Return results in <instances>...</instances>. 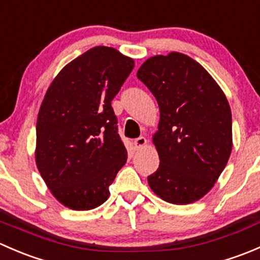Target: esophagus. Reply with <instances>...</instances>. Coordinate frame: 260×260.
Returning a JSON list of instances; mask_svg holds the SVG:
<instances>
[{"mask_svg": "<svg viewBox=\"0 0 260 260\" xmlns=\"http://www.w3.org/2000/svg\"><path fill=\"white\" fill-rule=\"evenodd\" d=\"M147 145V140L145 137H138V138H136L135 140V146H136V148H143V147H145Z\"/></svg>", "mask_w": 260, "mask_h": 260, "instance_id": "34e87169", "label": "esophagus"}]
</instances>
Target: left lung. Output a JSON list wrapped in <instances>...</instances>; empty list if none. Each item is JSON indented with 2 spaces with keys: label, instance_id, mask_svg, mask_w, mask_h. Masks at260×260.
<instances>
[{
  "label": "left lung",
  "instance_id": "8db88e82",
  "mask_svg": "<svg viewBox=\"0 0 260 260\" xmlns=\"http://www.w3.org/2000/svg\"><path fill=\"white\" fill-rule=\"evenodd\" d=\"M137 78L159 107L153 145L159 166L148 185L167 203L200 200L215 185L232 153V111L217 83L181 52L147 59Z\"/></svg>",
  "mask_w": 260,
  "mask_h": 260
}]
</instances>
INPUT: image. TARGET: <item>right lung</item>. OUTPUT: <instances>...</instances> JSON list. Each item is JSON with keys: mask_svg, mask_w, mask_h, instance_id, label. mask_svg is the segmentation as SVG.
I'll return each instance as SVG.
<instances>
[{"mask_svg": "<svg viewBox=\"0 0 260 260\" xmlns=\"http://www.w3.org/2000/svg\"><path fill=\"white\" fill-rule=\"evenodd\" d=\"M135 61L95 46L65 65L50 84L36 123V166L59 203L98 208L127 162L112 103Z\"/></svg>", "mask_w": 260, "mask_h": 260, "instance_id": "obj_1", "label": "right lung"}]
</instances>
